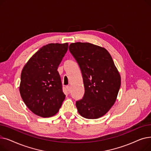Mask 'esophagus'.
Listing matches in <instances>:
<instances>
[{
	"label": "esophagus",
	"instance_id": "34e87169",
	"mask_svg": "<svg viewBox=\"0 0 151 151\" xmlns=\"http://www.w3.org/2000/svg\"><path fill=\"white\" fill-rule=\"evenodd\" d=\"M66 89H67V90L68 92V93H70V86H66Z\"/></svg>",
	"mask_w": 151,
	"mask_h": 151
}]
</instances>
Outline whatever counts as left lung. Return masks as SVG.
<instances>
[{
	"label": "left lung",
	"mask_w": 151,
	"mask_h": 151,
	"mask_svg": "<svg viewBox=\"0 0 151 151\" xmlns=\"http://www.w3.org/2000/svg\"><path fill=\"white\" fill-rule=\"evenodd\" d=\"M68 48L84 86L83 97L76 101L79 114L92 119L104 116L114 104L121 82L111 56L104 47L89 43H71Z\"/></svg>",
	"instance_id": "1"
}]
</instances>
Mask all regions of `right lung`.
Here are the masks:
<instances>
[{
  "label": "right lung",
  "mask_w": 151,
  "mask_h": 151,
  "mask_svg": "<svg viewBox=\"0 0 151 151\" xmlns=\"http://www.w3.org/2000/svg\"><path fill=\"white\" fill-rule=\"evenodd\" d=\"M68 46V43L43 46L22 70L19 86L21 98L37 116L48 117L55 115L65 98L58 68Z\"/></svg>",
  "instance_id": "add662e5"
}]
</instances>
